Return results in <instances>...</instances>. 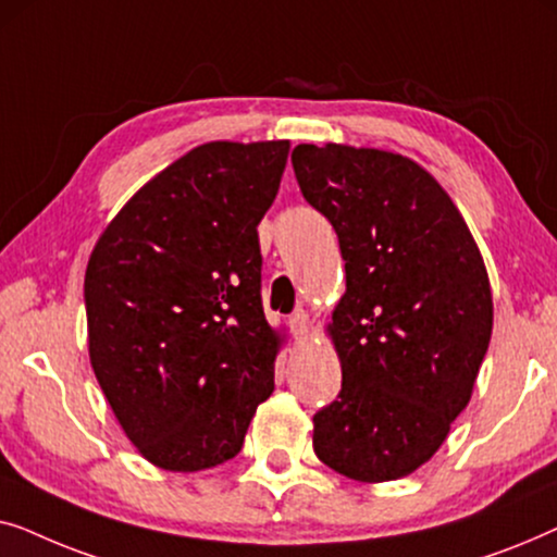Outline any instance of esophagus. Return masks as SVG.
Segmentation results:
<instances>
[{
	"label": "esophagus",
	"mask_w": 557,
	"mask_h": 557,
	"mask_svg": "<svg viewBox=\"0 0 557 557\" xmlns=\"http://www.w3.org/2000/svg\"><path fill=\"white\" fill-rule=\"evenodd\" d=\"M288 330H292V334L296 339H304L307 337L309 332V314L304 309H296L292 317H288Z\"/></svg>",
	"instance_id": "esophagus-1"
}]
</instances>
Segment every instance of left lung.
Returning <instances> with one entry per match:
<instances>
[{"label": "left lung", "instance_id": "8db88e82", "mask_svg": "<svg viewBox=\"0 0 557 557\" xmlns=\"http://www.w3.org/2000/svg\"><path fill=\"white\" fill-rule=\"evenodd\" d=\"M292 164L304 200L337 233L347 273L330 324L342 391L317 410L314 454L355 482L408 476L467 408L490 347L482 253L413 159L299 144Z\"/></svg>", "mask_w": 557, "mask_h": 557}]
</instances>
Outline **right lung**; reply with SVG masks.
Instances as JSON below:
<instances>
[{"instance_id": "right-lung-1", "label": "right lung", "mask_w": 557, "mask_h": 557, "mask_svg": "<svg viewBox=\"0 0 557 557\" xmlns=\"http://www.w3.org/2000/svg\"><path fill=\"white\" fill-rule=\"evenodd\" d=\"M288 141H210L149 180L86 269L88 352L128 441L166 471L233 459L273 393L258 223Z\"/></svg>"}]
</instances>
